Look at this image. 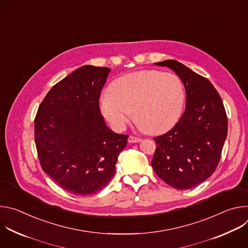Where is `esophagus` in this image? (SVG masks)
I'll list each match as a JSON object with an SVG mask.
<instances>
[{
	"instance_id": "1",
	"label": "esophagus",
	"mask_w": 248,
	"mask_h": 248,
	"mask_svg": "<svg viewBox=\"0 0 248 248\" xmlns=\"http://www.w3.org/2000/svg\"><path fill=\"white\" fill-rule=\"evenodd\" d=\"M140 141H141V138H139V137H135V136H132V135H130L128 137V142L129 143H138V142H140Z\"/></svg>"
}]
</instances>
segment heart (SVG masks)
<instances>
[{"label": "heart", "instance_id": "obj_1", "mask_svg": "<svg viewBox=\"0 0 248 248\" xmlns=\"http://www.w3.org/2000/svg\"><path fill=\"white\" fill-rule=\"evenodd\" d=\"M186 91L174 74L155 69L122 76L110 85V94L100 98L104 119L123 131L132 118L145 131L160 134L178 123L184 109Z\"/></svg>", "mask_w": 248, "mask_h": 248}]
</instances>
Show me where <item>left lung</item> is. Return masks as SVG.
Listing matches in <instances>:
<instances>
[{
    "mask_svg": "<svg viewBox=\"0 0 248 248\" xmlns=\"http://www.w3.org/2000/svg\"><path fill=\"white\" fill-rule=\"evenodd\" d=\"M155 64L170 68L182 79L186 106L178 124L154 138L157 146L151 164L166 184L189 189L210 178L219 164L228 133L226 110L207 78L174 60Z\"/></svg>",
    "mask_w": 248,
    "mask_h": 248,
    "instance_id": "left-lung-1",
    "label": "left lung"
}]
</instances>
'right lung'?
<instances>
[{"label":"right lung","mask_w":248,"mask_h":248,"mask_svg":"<svg viewBox=\"0 0 248 248\" xmlns=\"http://www.w3.org/2000/svg\"><path fill=\"white\" fill-rule=\"evenodd\" d=\"M109 67L83 65L55 84L34 121L43 170L62 189L90 195L103 189L116 172L128 135L106 124L99 97Z\"/></svg>","instance_id":"obj_1"}]
</instances>
